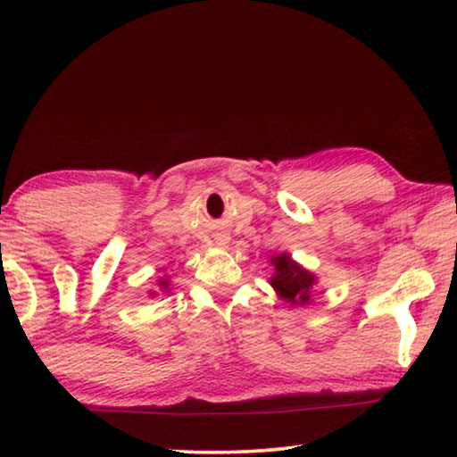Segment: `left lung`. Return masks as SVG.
<instances>
[{
	"label": "left lung",
	"mask_w": 457,
	"mask_h": 457,
	"mask_svg": "<svg viewBox=\"0 0 457 457\" xmlns=\"http://www.w3.org/2000/svg\"><path fill=\"white\" fill-rule=\"evenodd\" d=\"M270 262L274 266V276L270 278V284L278 296L292 306L311 303V290L316 284V276L296 264L288 253H278Z\"/></svg>",
	"instance_id": "left-lung-1"
}]
</instances>
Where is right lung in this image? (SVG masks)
<instances>
[{"instance_id": "1", "label": "right lung", "mask_w": 457, "mask_h": 457, "mask_svg": "<svg viewBox=\"0 0 457 457\" xmlns=\"http://www.w3.org/2000/svg\"><path fill=\"white\" fill-rule=\"evenodd\" d=\"M159 286H161V288H163V290H167V288H169V280H167V278H163V280L159 282ZM151 294H154V292H151Z\"/></svg>"}]
</instances>
